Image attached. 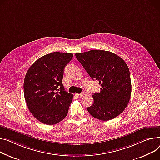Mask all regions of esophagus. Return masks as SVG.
Masks as SVG:
<instances>
[{
  "label": "esophagus",
  "mask_w": 160,
  "mask_h": 160,
  "mask_svg": "<svg viewBox=\"0 0 160 160\" xmlns=\"http://www.w3.org/2000/svg\"><path fill=\"white\" fill-rule=\"evenodd\" d=\"M75 96H76L77 98H82L83 97V94H76Z\"/></svg>",
  "instance_id": "obj_1"
}]
</instances>
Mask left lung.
Returning <instances> with one entry per match:
<instances>
[{
	"label": "left lung",
	"mask_w": 160,
	"mask_h": 160,
	"mask_svg": "<svg viewBox=\"0 0 160 160\" xmlns=\"http://www.w3.org/2000/svg\"><path fill=\"white\" fill-rule=\"evenodd\" d=\"M75 56L93 80H98L100 92L92 95L93 104L88 108L89 114L103 121L114 118L128 104L131 95L130 72L125 61L114 53L91 50Z\"/></svg>",
	"instance_id": "left-lung-1"
}]
</instances>
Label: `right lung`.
Segmentation results:
<instances>
[{"label":"right lung","mask_w":160,"mask_h":160,"mask_svg":"<svg viewBox=\"0 0 160 160\" xmlns=\"http://www.w3.org/2000/svg\"><path fill=\"white\" fill-rule=\"evenodd\" d=\"M72 53L53 52L38 58L28 70L24 93L28 108L35 118L46 125H54L68 113L72 94L62 84L64 68Z\"/></svg>","instance_id":"add662e5"}]
</instances>
